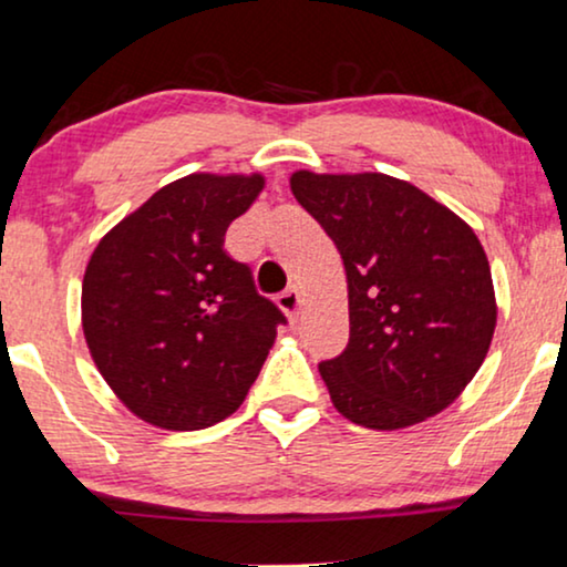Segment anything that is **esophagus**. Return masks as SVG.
<instances>
[{
	"label": "esophagus",
	"mask_w": 567,
	"mask_h": 567,
	"mask_svg": "<svg viewBox=\"0 0 567 567\" xmlns=\"http://www.w3.org/2000/svg\"><path fill=\"white\" fill-rule=\"evenodd\" d=\"M277 306L282 308L285 313H288L290 321H298V313H300V306H303V296H300L298 288H290L285 290L282 296L277 298Z\"/></svg>",
	"instance_id": "esophagus-1"
}]
</instances>
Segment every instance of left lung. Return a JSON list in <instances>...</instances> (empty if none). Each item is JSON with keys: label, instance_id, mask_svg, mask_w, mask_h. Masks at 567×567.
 <instances>
[{"label": "left lung", "instance_id": "1", "mask_svg": "<svg viewBox=\"0 0 567 567\" xmlns=\"http://www.w3.org/2000/svg\"><path fill=\"white\" fill-rule=\"evenodd\" d=\"M300 207L347 271L350 342L319 371L354 425L396 430L433 417L480 371L495 290L474 230L417 186L383 173H292Z\"/></svg>", "mask_w": 567, "mask_h": 567}]
</instances>
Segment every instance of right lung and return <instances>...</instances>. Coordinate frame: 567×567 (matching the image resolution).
Instances as JSON below:
<instances>
[{
	"mask_svg": "<svg viewBox=\"0 0 567 567\" xmlns=\"http://www.w3.org/2000/svg\"><path fill=\"white\" fill-rule=\"evenodd\" d=\"M261 186V176L192 173L150 196L90 256V354L121 402L157 427L202 430L236 412L288 323L223 248Z\"/></svg>",
	"mask_w": 567,
	"mask_h": 567,
	"instance_id": "obj_1",
	"label": "right lung"
}]
</instances>
